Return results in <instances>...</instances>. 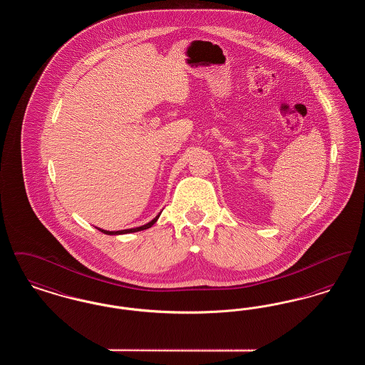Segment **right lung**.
<instances>
[{
  "instance_id": "obj_1",
  "label": "right lung",
  "mask_w": 365,
  "mask_h": 365,
  "mask_svg": "<svg viewBox=\"0 0 365 365\" xmlns=\"http://www.w3.org/2000/svg\"><path fill=\"white\" fill-rule=\"evenodd\" d=\"M158 216H160V213L157 215L156 217L150 222V223H148V225H145V226L137 227V228H130V230H122V231H105V230H101V228H98L101 232H104V234H108V235H118V234H128V232H137V231H142V230H146V228H149V227L153 226L155 223L157 222V219H158Z\"/></svg>"
}]
</instances>
